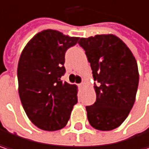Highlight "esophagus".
<instances>
[{
	"label": "esophagus",
	"mask_w": 149,
	"mask_h": 149,
	"mask_svg": "<svg viewBox=\"0 0 149 149\" xmlns=\"http://www.w3.org/2000/svg\"><path fill=\"white\" fill-rule=\"evenodd\" d=\"M84 84H84V82H83V83H81V84H79V86H80V88H83V87H84Z\"/></svg>",
	"instance_id": "esophagus-1"
}]
</instances>
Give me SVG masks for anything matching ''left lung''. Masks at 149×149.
<instances>
[{
	"instance_id": "left-lung-1",
	"label": "left lung",
	"mask_w": 149,
	"mask_h": 149,
	"mask_svg": "<svg viewBox=\"0 0 149 149\" xmlns=\"http://www.w3.org/2000/svg\"><path fill=\"white\" fill-rule=\"evenodd\" d=\"M79 45L90 63L96 101L86 107L93 128L112 130L128 117L139 83L136 61L127 45L113 34L80 38Z\"/></svg>"
}]
</instances>
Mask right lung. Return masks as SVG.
Wrapping results in <instances>:
<instances>
[{"mask_svg": "<svg viewBox=\"0 0 149 149\" xmlns=\"http://www.w3.org/2000/svg\"><path fill=\"white\" fill-rule=\"evenodd\" d=\"M79 37L55 30L36 34L21 53L18 64L19 94L29 119L47 131L64 128L77 102V86L62 82L65 54Z\"/></svg>", "mask_w": 149, "mask_h": 149, "instance_id": "obj_1", "label": "right lung"}]
</instances>
